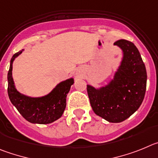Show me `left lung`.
Listing matches in <instances>:
<instances>
[{"label":"left lung","instance_id":"left-lung-1","mask_svg":"<svg viewBox=\"0 0 158 158\" xmlns=\"http://www.w3.org/2000/svg\"><path fill=\"white\" fill-rule=\"evenodd\" d=\"M123 58L113 79L105 86L87 85V94L94 113L111 123H120L140 107L146 89V67L135 45L129 41H116Z\"/></svg>","mask_w":158,"mask_h":158}]
</instances>
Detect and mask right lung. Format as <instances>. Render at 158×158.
<instances>
[{"instance_id": "obj_1", "label": "right lung", "mask_w": 158, "mask_h": 158, "mask_svg": "<svg viewBox=\"0 0 158 158\" xmlns=\"http://www.w3.org/2000/svg\"><path fill=\"white\" fill-rule=\"evenodd\" d=\"M23 49L12 56L8 73V94L9 99L19 113L32 123L47 124L61 117L66 108V98L74 83V79L60 82L48 94L32 98L19 93L16 89L12 78L14 60L22 53Z\"/></svg>"}]
</instances>
